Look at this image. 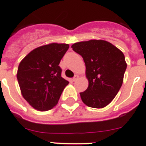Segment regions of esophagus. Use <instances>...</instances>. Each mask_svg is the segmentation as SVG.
<instances>
[{"mask_svg": "<svg viewBox=\"0 0 146 146\" xmlns=\"http://www.w3.org/2000/svg\"><path fill=\"white\" fill-rule=\"evenodd\" d=\"M78 78H79V76H78V75H75V76H74V77L73 78V81H76V80H77Z\"/></svg>", "mask_w": 146, "mask_h": 146, "instance_id": "1", "label": "esophagus"}]
</instances>
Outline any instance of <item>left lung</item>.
Masks as SVG:
<instances>
[{
	"label": "left lung",
	"mask_w": 146,
	"mask_h": 146,
	"mask_svg": "<svg viewBox=\"0 0 146 146\" xmlns=\"http://www.w3.org/2000/svg\"><path fill=\"white\" fill-rule=\"evenodd\" d=\"M82 56L86 65L88 88L80 93L82 101L92 108H103L115 98L126 70L125 56L110 42L91 40L71 46Z\"/></svg>",
	"instance_id": "8db88e82"
}]
</instances>
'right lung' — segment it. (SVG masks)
<instances>
[{
    "label": "right lung",
    "mask_w": 146,
    "mask_h": 146,
    "mask_svg": "<svg viewBox=\"0 0 146 146\" xmlns=\"http://www.w3.org/2000/svg\"><path fill=\"white\" fill-rule=\"evenodd\" d=\"M69 49L66 43H50L34 49L19 64L17 78L21 94L40 111L55 106L69 82L61 76V59Z\"/></svg>",
    "instance_id": "1"
}]
</instances>
